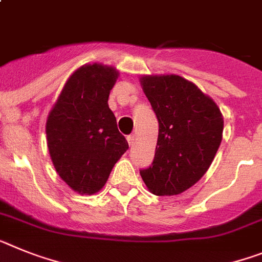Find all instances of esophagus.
<instances>
[{
	"instance_id": "1",
	"label": "esophagus",
	"mask_w": 262,
	"mask_h": 262,
	"mask_svg": "<svg viewBox=\"0 0 262 262\" xmlns=\"http://www.w3.org/2000/svg\"><path fill=\"white\" fill-rule=\"evenodd\" d=\"M127 140H128V144H129V146L133 147L134 144H135V142H136V136H135V135L127 136Z\"/></svg>"
}]
</instances>
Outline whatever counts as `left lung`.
<instances>
[{"label":"left lung","instance_id":"1","mask_svg":"<svg viewBox=\"0 0 262 262\" xmlns=\"http://www.w3.org/2000/svg\"><path fill=\"white\" fill-rule=\"evenodd\" d=\"M140 84L159 122L152 165L140 176L154 195H180L213 162L224 118L211 97L180 75H142Z\"/></svg>","mask_w":262,"mask_h":262}]
</instances>
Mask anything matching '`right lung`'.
I'll return each instance as SVG.
<instances>
[{"label":"right lung","mask_w":262,"mask_h":262,"mask_svg":"<svg viewBox=\"0 0 262 262\" xmlns=\"http://www.w3.org/2000/svg\"><path fill=\"white\" fill-rule=\"evenodd\" d=\"M119 77L115 67L87 63L66 80L46 120L51 162L59 178L80 195L103 188L115 163L128 149L108 107Z\"/></svg>","instance_id":"obj_1"}]
</instances>
